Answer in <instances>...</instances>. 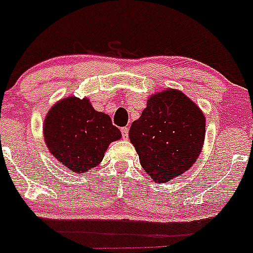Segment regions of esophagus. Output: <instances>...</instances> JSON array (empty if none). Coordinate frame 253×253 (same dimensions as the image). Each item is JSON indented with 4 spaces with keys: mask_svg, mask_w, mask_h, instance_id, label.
I'll return each mask as SVG.
<instances>
[{
    "mask_svg": "<svg viewBox=\"0 0 253 253\" xmlns=\"http://www.w3.org/2000/svg\"><path fill=\"white\" fill-rule=\"evenodd\" d=\"M120 130H122L123 138H124V139H128V135H129V128H126V126H123V128L120 129Z\"/></svg>",
    "mask_w": 253,
    "mask_h": 253,
    "instance_id": "esophagus-1",
    "label": "esophagus"
}]
</instances>
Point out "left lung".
I'll return each mask as SVG.
<instances>
[{"mask_svg":"<svg viewBox=\"0 0 253 253\" xmlns=\"http://www.w3.org/2000/svg\"><path fill=\"white\" fill-rule=\"evenodd\" d=\"M129 138L144 171L156 182H167L193 166L205 138V116L178 90L149 97L133 122Z\"/></svg>","mask_w":253,"mask_h":253,"instance_id":"8db88e82","label":"left lung"}]
</instances>
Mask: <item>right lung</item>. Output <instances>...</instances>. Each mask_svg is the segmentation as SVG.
<instances>
[{
  "label": "right lung",
  "instance_id": "add662e5",
  "mask_svg": "<svg viewBox=\"0 0 253 253\" xmlns=\"http://www.w3.org/2000/svg\"><path fill=\"white\" fill-rule=\"evenodd\" d=\"M120 137L110 116L96 111L87 99L67 97L51 107L44 120L49 151L76 173L97 166L109 144Z\"/></svg>",
  "mask_w": 253,
  "mask_h": 253
}]
</instances>
